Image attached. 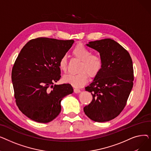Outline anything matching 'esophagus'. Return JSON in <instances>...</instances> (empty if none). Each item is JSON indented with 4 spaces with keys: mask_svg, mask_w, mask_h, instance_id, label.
I'll use <instances>...</instances> for the list:
<instances>
[{
    "mask_svg": "<svg viewBox=\"0 0 151 151\" xmlns=\"http://www.w3.org/2000/svg\"><path fill=\"white\" fill-rule=\"evenodd\" d=\"M74 92H75V93H80L81 92V91L79 89L75 88V89H74Z\"/></svg>",
    "mask_w": 151,
    "mask_h": 151,
    "instance_id": "esophagus-1",
    "label": "esophagus"
}]
</instances>
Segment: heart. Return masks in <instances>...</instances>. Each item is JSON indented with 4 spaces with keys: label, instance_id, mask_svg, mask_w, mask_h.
<instances>
[{
    "label": "heart",
    "instance_id": "heart-1",
    "mask_svg": "<svg viewBox=\"0 0 151 151\" xmlns=\"http://www.w3.org/2000/svg\"><path fill=\"white\" fill-rule=\"evenodd\" d=\"M72 52L76 58L82 61L79 69L81 71L64 75L63 81L76 88H80L88 82L89 75L92 78L99 73L102 66V60L99 55L91 54V50L81 44L77 45ZM67 67V56L63 55L59 60V67L61 71H65Z\"/></svg>",
    "mask_w": 151,
    "mask_h": 151
}]
</instances>
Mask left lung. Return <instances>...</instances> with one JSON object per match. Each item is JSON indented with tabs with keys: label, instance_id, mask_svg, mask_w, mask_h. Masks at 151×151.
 Returning <instances> with one entry per match:
<instances>
[{
	"label": "left lung",
	"instance_id": "8db88e82",
	"mask_svg": "<svg viewBox=\"0 0 151 151\" xmlns=\"http://www.w3.org/2000/svg\"><path fill=\"white\" fill-rule=\"evenodd\" d=\"M86 45L100 53L102 66L92 83L85 88L93 99L84 111L95 122H107L119 115L126 105L133 85L132 60L129 52L112 39Z\"/></svg>",
	"mask_w": 151,
	"mask_h": 151
}]
</instances>
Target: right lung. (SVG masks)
Masks as SVG:
<instances>
[{
    "mask_svg": "<svg viewBox=\"0 0 151 151\" xmlns=\"http://www.w3.org/2000/svg\"><path fill=\"white\" fill-rule=\"evenodd\" d=\"M74 43L49 38L30 40L21 50L12 71L16 103L30 119L47 123L61 111L62 99L72 93L70 84L53 85L60 79L59 62Z\"/></svg>",
    "mask_w": 151,
    "mask_h": 151,
    "instance_id": "add662e5",
    "label": "right lung"
}]
</instances>
